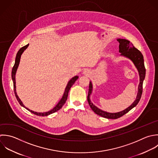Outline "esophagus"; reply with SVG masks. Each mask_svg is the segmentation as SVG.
<instances>
[{
	"label": "esophagus",
	"mask_w": 158,
	"mask_h": 158,
	"mask_svg": "<svg viewBox=\"0 0 158 158\" xmlns=\"http://www.w3.org/2000/svg\"><path fill=\"white\" fill-rule=\"evenodd\" d=\"M84 74L86 76H89L90 74V72L89 70H85L84 72Z\"/></svg>",
	"instance_id": "1"
}]
</instances>
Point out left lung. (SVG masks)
I'll list each match as a JSON object with an SVG mask.
<instances>
[{
    "label": "left lung",
    "instance_id": "left-lung-1",
    "mask_svg": "<svg viewBox=\"0 0 158 158\" xmlns=\"http://www.w3.org/2000/svg\"><path fill=\"white\" fill-rule=\"evenodd\" d=\"M117 40L119 43V52L121 53V55L126 56L131 60L135 64V67L137 68L140 76V84L139 85L137 96L134 102L129 107L122 111L115 113H110L100 110L91 102L90 100V96L92 92V84L91 81L90 82L87 96V101L89 105H90L91 109L94 111V113L102 117L107 119H118L128 113L139 103L142 97L143 92V82L145 79L146 74V69L144 64L143 56L142 53L138 49H137L129 40L124 39H118Z\"/></svg>",
    "mask_w": 158,
    "mask_h": 158
}]
</instances>
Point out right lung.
I'll return each mask as SVG.
<instances>
[{"instance_id":"right-lung-1","label":"right lung","mask_w":158,"mask_h":158,"mask_svg":"<svg viewBox=\"0 0 158 158\" xmlns=\"http://www.w3.org/2000/svg\"><path fill=\"white\" fill-rule=\"evenodd\" d=\"M29 44L21 47L19 51L18 52L17 54H16V58H15V64L12 68V71H11V78H12V80H13V89H14V92H15V97L18 100V102H19V103L20 104L21 106H23L24 108H25L26 110H27L28 111H29L30 112H31L32 113L35 114V115H37V116H48L50 114H52L53 113H55L57 111H58L59 110H60L62 106L64 105V103H66V101L68 98V92L71 89V87L73 86V85L74 84V82H76V81L78 79V76H74V77H73L69 81V82L68 83V85L65 89V91H64V93L63 95V97L61 99V100L59 102V103L56 105V106L53 108L52 109V110L48 111V112H46V113H37V112H34L32 110H30L29 109L27 108L26 107L24 106V105L23 104L22 102L21 101V100L19 98L18 96L17 95V94H16V85H15V84H16V82H15V74H16V70H17V68L18 67V65H19V61H20V58H21V54L23 53V52L24 51V50L26 49V48L28 47Z\"/></svg>"}]
</instances>
